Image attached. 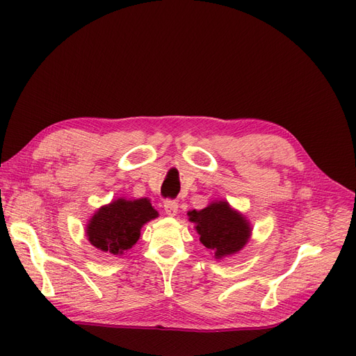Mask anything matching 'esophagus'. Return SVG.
<instances>
[{
    "instance_id": "obj_1",
    "label": "esophagus",
    "mask_w": 356,
    "mask_h": 356,
    "mask_svg": "<svg viewBox=\"0 0 356 356\" xmlns=\"http://www.w3.org/2000/svg\"><path fill=\"white\" fill-rule=\"evenodd\" d=\"M177 211H179V204H177L176 200L167 199V200L164 202V212H165V215L175 216V215L177 213Z\"/></svg>"
}]
</instances>
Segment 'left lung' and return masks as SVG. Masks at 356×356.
Here are the masks:
<instances>
[{
    "label": "left lung",
    "mask_w": 356,
    "mask_h": 356,
    "mask_svg": "<svg viewBox=\"0 0 356 356\" xmlns=\"http://www.w3.org/2000/svg\"><path fill=\"white\" fill-rule=\"evenodd\" d=\"M188 215L196 225L202 244L212 250L218 259L241 251L251 236L250 222L228 202H212L204 209H193Z\"/></svg>",
    "instance_id": "obj_1"
}]
</instances>
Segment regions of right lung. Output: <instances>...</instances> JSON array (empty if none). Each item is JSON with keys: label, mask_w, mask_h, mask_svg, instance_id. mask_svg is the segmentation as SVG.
I'll use <instances>...</instances> for the list:
<instances>
[{"label": "right lung", "mask_w": 356, "mask_h": 356, "mask_svg": "<svg viewBox=\"0 0 356 356\" xmlns=\"http://www.w3.org/2000/svg\"><path fill=\"white\" fill-rule=\"evenodd\" d=\"M159 216L147 197L117 199L93 215L86 227L90 244L112 255H121L136 245L144 223Z\"/></svg>", "instance_id": "1"}]
</instances>
